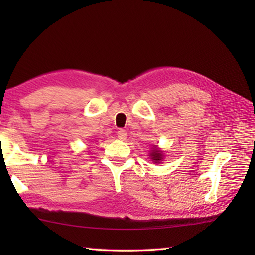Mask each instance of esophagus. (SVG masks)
Returning <instances> with one entry per match:
<instances>
[{"label":"esophagus","instance_id":"34e87169","mask_svg":"<svg viewBox=\"0 0 255 255\" xmlns=\"http://www.w3.org/2000/svg\"><path fill=\"white\" fill-rule=\"evenodd\" d=\"M117 136L120 140H125L127 138V132L126 130H124V129H119L117 132Z\"/></svg>","mask_w":255,"mask_h":255}]
</instances>
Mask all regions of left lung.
<instances>
[{
	"label": "left lung",
	"mask_w": 255,
	"mask_h": 255,
	"mask_svg": "<svg viewBox=\"0 0 255 255\" xmlns=\"http://www.w3.org/2000/svg\"><path fill=\"white\" fill-rule=\"evenodd\" d=\"M150 156H152L153 161H155V163H158L159 161H162V153L159 152L157 149H154L152 153H150Z\"/></svg>",
	"instance_id": "1"
}]
</instances>
